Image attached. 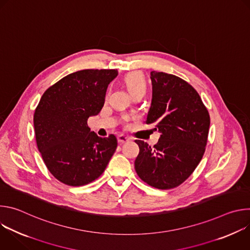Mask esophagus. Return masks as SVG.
<instances>
[{
	"label": "esophagus",
	"mask_w": 250,
	"mask_h": 250,
	"mask_svg": "<svg viewBox=\"0 0 250 250\" xmlns=\"http://www.w3.org/2000/svg\"><path fill=\"white\" fill-rule=\"evenodd\" d=\"M128 140H129V138H128L127 136H125V135L121 134V135H119V136H118V141H119V144H125V142H127Z\"/></svg>",
	"instance_id": "obj_1"
}]
</instances>
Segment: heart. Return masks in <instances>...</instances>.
I'll return each instance as SVG.
<instances>
[{"instance_id":"1","label":"heart","mask_w":250,"mask_h":250,"mask_svg":"<svg viewBox=\"0 0 250 250\" xmlns=\"http://www.w3.org/2000/svg\"><path fill=\"white\" fill-rule=\"evenodd\" d=\"M124 83L130 93L131 96L135 94H144L146 91V78L139 71H131L124 77Z\"/></svg>"}]
</instances>
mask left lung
<instances>
[{
  "instance_id": "1",
  "label": "left lung",
  "mask_w": 250,
  "mask_h": 250,
  "mask_svg": "<svg viewBox=\"0 0 250 250\" xmlns=\"http://www.w3.org/2000/svg\"><path fill=\"white\" fill-rule=\"evenodd\" d=\"M152 102L146 124L161 135L149 146L136 139L139 153L134 168L149 186L168 190L185 182L206 150L209 115L198 92L180 77L151 71Z\"/></svg>"
}]
</instances>
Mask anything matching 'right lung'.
<instances>
[{"instance_id": "add662e5", "label": "right lung", "mask_w": 250, "mask_h": 250, "mask_svg": "<svg viewBox=\"0 0 250 250\" xmlns=\"http://www.w3.org/2000/svg\"><path fill=\"white\" fill-rule=\"evenodd\" d=\"M117 69H85L50 86L33 115L35 140L49 172L68 186L87 185L103 174L116 151L114 134L90 131L88 119L98 115Z\"/></svg>"}]
</instances>
